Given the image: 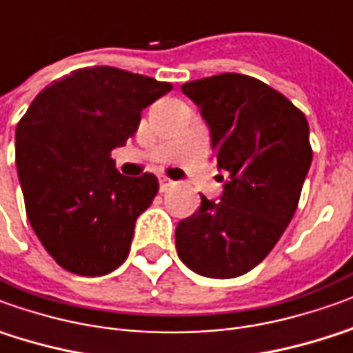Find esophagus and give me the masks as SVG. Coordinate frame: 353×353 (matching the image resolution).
Here are the masks:
<instances>
[{"instance_id": "obj_1", "label": "esophagus", "mask_w": 353, "mask_h": 353, "mask_svg": "<svg viewBox=\"0 0 353 353\" xmlns=\"http://www.w3.org/2000/svg\"><path fill=\"white\" fill-rule=\"evenodd\" d=\"M174 184H176V182L171 181V179H161V181H159V188H161V192H167L169 188H172Z\"/></svg>"}]
</instances>
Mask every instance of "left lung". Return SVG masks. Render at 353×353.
Wrapping results in <instances>:
<instances>
[{"mask_svg":"<svg viewBox=\"0 0 353 353\" xmlns=\"http://www.w3.org/2000/svg\"><path fill=\"white\" fill-rule=\"evenodd\" d=\"M182 92L201 109L228 181L219 203L201 196L198 213L179 223L176 254L194 273L234 279L261 263L292 221L313 157L310 125L248 74L192 80Z\"/></svg>","mask_w":353,"mask_h":353,"instance_id":"left-lung-1","label":"left lung"}]
</instances>
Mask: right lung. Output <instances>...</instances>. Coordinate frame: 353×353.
Segmentation results:
<instances>
[{
  "label": "right lung",
  "instance_id": "1",
  "mask_svg": "<svg viewBox=\"0 0 353 353\" xmlns=\"http://www.w3.org/2000/svg\"><path fill=\"white\" fill-rule=\"evenodd\" d=\"M169 90L144 74L86 67L53 80L19 121L14 159L26 217L65 271L101 276L125 263L136 219L159 182L152 172L121 174L111 152Z\"/></svg>",
  "mask_w": 353,
  "mask_h": 353
}]
</instances>
